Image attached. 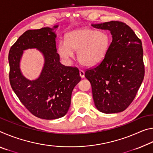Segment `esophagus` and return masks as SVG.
Returning <instances> with one entry per match:
<instances>
[{
    "label": "esophagus",
    "mask_w": 153,
    "mask_h": 153,
    "mask_svg": "<svg viewBox=\"0 0 153 153\" xmlns=\"http://www.w3.org/2000/svg\"><path fill=\"white\" fill-rule=\"evenodd\" d=\"M84 71L83 70H79V76L80 77H82V78H84V76H85V74H84Z\"/></svg>",
    "instance_id": "obj_1"
}]
</instances>
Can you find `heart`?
<instances>
[{"label": "heart", "instance_id": "b5f03b06", "mask_svg": "<svg viewBox=\"0 0 153 153\" xmlns=\"http://www.w3.org/2000/svg\"><path fill=\"white\" fill-rule=\"evenodd\" d=\"M110 40L107 33L89 27L71 31L65 36V42L57 46V53L65 61L73 58L76 52L77 61L86 67L94 66L101 62L109 47Z\"/></svg>", "mask_w": 153, "mask_h": 153}]
</instances>
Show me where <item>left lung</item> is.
<instances>
[{
	"mask_svg": "<svg viewBox=\"0 0 153 153\" xmlns=\"http://www.w3.org/2000/svg\"><path fill=\"white\" fill-rule=\"evenodd\" d=\"M110 31L112 42L101 63L88 69L97 109L104 113L123 111L131 104L144 76L142 42L128 25L117 21L92 24Z\"/></svg>",
	"mask_w": 153,
	"mask_h": 153,
	"instance_id": "left-lung-1",
	"label": "left lung"
}]
</instances>
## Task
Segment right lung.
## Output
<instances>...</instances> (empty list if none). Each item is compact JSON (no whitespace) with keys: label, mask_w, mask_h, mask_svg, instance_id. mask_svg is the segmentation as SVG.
Listing matches in <instances>:
<instances>
[{"label":"right lung","mask_w":153,"mask_h":153,"mask_svg":"<svg viewBox=\"0 0 153 153\" xmlns=\"http://www.w3.org/2000/svg\"><path fill=\"white\" fill-rule=\"evenodd\" d=\"M53 28L27 30L18 38L9 53V80L12 89L25 108L36 117L55 120L63 117L71 105V93L81 77L77 67L60 63L56 53V34ZM36 48L45 63L39 77L30 80L22 74L20 61L23 51Z\"/></svg>","instance_id":"right-lung-1"}]
</instances>
